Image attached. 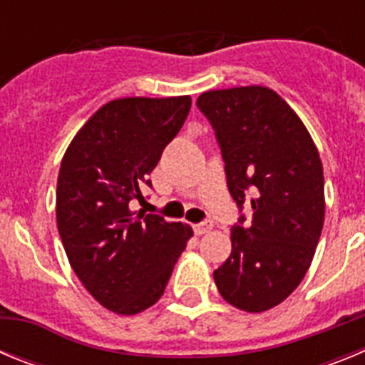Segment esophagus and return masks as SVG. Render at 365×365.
<instances>
[{
  "label": "esophagus",
  "instance_id": "34e87169",
  "mask_svg": "<svg viewBox=\"0 0 365 365\" xmlns=\"http://www.w3.org/2000/svg\"><path fill=\"white\" fill-rule=\"evenodd\" d=\"M212 228H214V222L202 221V222H199V225H195V227H193V230H195V234L197 235H202V234H208Z\"/></svg>",
  "mask_w": 365,
  "mask_h": 365
}]
</instances>
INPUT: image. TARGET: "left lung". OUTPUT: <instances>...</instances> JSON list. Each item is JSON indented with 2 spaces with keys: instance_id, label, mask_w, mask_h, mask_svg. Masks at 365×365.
Returning <instances> with one entry per match:
<instances>
[{
  "instance_id": "8db88e82",
  "label": "left lung",
  "mask_w": 365,
  "mask_h": 365,
  "mask_svg": "<svg viewBox=\"0 0 365 365\" xmlns=\"http://www.w3.org/2000/svg\"><path fill=\"white\" fill-rule=\"evenodd\" d=\"M225 160L232 199L252 222L232 227V252L214 272L230 305L247 312L276 307L302 283L324 228V168L307 128L269 87L206 91L197 98Z\"/></svg>"
}]
</instances>
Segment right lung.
Wrapping results in <instances>:
<instances>
[{"label": "right lung", "instance_id": "right-lung-1", "mask_svg": "<svg viewBox=\"0 0 365 365\" xmlns=\"http://www.w3.org/2000/svg\"><path fill=\"white\" fill-rule=\"evenodd\" d=\"M190 96L118 98L98 109L67 148L58 173L56 222L74 274L117 314H137L163 296L192 228L135 214L133 199L179 133Z\"/></svg>", "mask_w": 365, "mask_h": 365}]
</instances>
